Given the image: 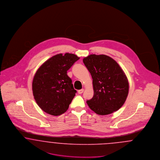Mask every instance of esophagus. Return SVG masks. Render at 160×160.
I'll return each mask as SVG.
<instances>
[{
	"label": "esophagus",
	"instance_id": "esophagus-1",
	"mask_svg": "<svg viewBox=\"0 0 160 160\" xmlns=\"http://www.w3.org/2000/svg\"><path fill=\"white\" fill-rule=\"evenodd\" d=\"M83 89H80V90H78V93L79 94H82V93L83 92Z\"/></svg>",
	"mask_w": 160,
	"mask_h": 160
}]
</instances>
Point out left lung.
<instances>
[{
	"label": "left lung",
	"mask_w": 160,
	"mask_h": 160,
	"mask_svg": "<svg viewBox=\"0 0 160 160\" xmlns=\"http://www.w3.org/2000/svg\"><path fill=\"white\" fill-rule=\"evenodd\" d=\"M83 61L93 79V96L86 101L88 106L99 115L118 110L125 103L129 91L127 77L119 64L104 54H91Z\"/></svg>",
	"instance_id": "obj_1"
}]
</instances>
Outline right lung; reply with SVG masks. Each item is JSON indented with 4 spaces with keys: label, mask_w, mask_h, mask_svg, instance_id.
Instances as JSON below:
<instances>
[{
    "label": "right lung",
    "mask_w": 160,
    "mask_h": 160,
    "mask_svg": "<svg viewBox=\"0 0 160 160\" xmlns=\"http://www.w3.org/2000/svg\"><path fill=\"white\" fill-rule=\"evenodd\" d=\"M80 59L76 54H58L46 61L37 71L32 82L34 98L47 113H64L76 95L67 71Z\"/></svg>",
    "instance_id": "add662e5"
}]
</instances>
